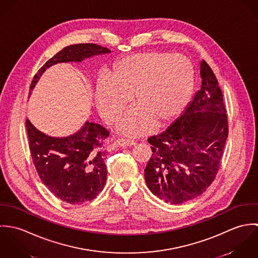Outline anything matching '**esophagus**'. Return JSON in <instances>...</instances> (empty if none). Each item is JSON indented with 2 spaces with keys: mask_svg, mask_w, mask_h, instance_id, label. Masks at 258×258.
<instances>
[{
  "mask_svg": "<svg viewBox=\"0 0 258 258\" xmlns=\"http://www.w3.org/2000/svg\"><path fill=\"white\" fill-rule=\"evenodd\" d=\"M116 144L118 147H131V146H134L136 143L135 141L128 140V139H118L116 141Z\"/></svg>",
  "mask_w": 258,
  "mask_h": 258,
  "instance_id": "esophagus-1",
  "label": "esophagus"
}]
</instances>
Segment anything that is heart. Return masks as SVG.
<instances>
[{
	"label": "heart",
	"mask_w": 258,
	"mask_h": 258,
	"mask_svg": "<svg viewBox=\"0 0 258 258\" xmlns=\"http://www.w3.org/2000/svg\"><path fill=\"white\" fill-rule=\"evenodd\" d=\"M195 72L182 54L148 51L118 60L110 76L95 86L96 106L107 123H114L131 103L137 105L118 122L121 134L137 137L156 124L166 125L184 110L192 91Z\"/></svg>",
	"instance_id": "b5f03b06"
}]
</instances>
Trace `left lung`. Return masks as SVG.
I'll return each mask as SVG.
<instances>
[{"label": "left lung", "instance_id": "obj_1", "mask_svg": "<svg viewBox=\"0 0 258 258\" xmlns=\"http://www.w3.org/2000/svg\"><path fill=\"white\" fill-rule=\"evenodd\" d=\"M202 86L166 131L152 136V157L145 168L149 189L175 205L202 195L221 167L228 123L223 95L211 67L201 62Z\"/></svg>", "mask_w": 258, "mask_h": 258}]
</instances>
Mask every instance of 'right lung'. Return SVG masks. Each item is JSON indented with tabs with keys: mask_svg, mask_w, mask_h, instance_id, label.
Returning a JSON list of instances; mask_svg holds the SVG:
<instances>
[{
	"mask_svg": "<svg viewBox=\"0 0 258 258\" xmlns=\"http://www.w3.org/2000/svg\"><path fill=\"white\" fill-rule=\"evenodd\" d=\"M107 52L110 49L95 43L67 46L37 71L30 90H33L42 73L55 63L81 61ZM26 126L34 165L46 187L56 198L71 205H81L95 199L106 183L104 161L108 153L103 149V142L109 132L99 124L86 122L74 135L54 138L38 131L29 119Z\"/></svg>",
	"mask_w": 258,
	"mask_h": 258,
	"instance_id": "obj_1",
	"label": "right lung"
}]
</instances>
